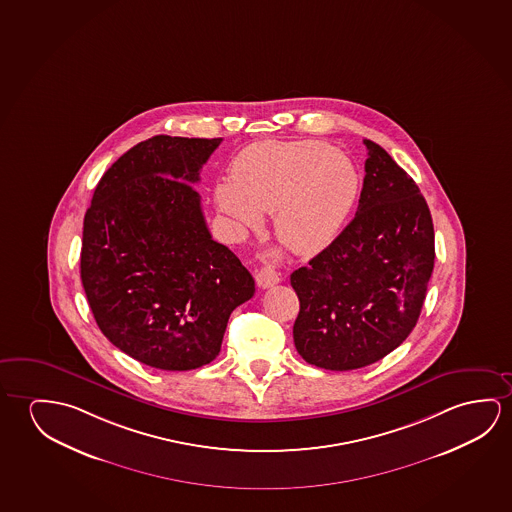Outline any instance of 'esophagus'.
<instances>
[{"instance_id":"esophagus-1","label":"esophagus","mask_w":512,"mask_h":512,"mask_svg":"<svg viewBox=\"0 0 512 512\" xmlns=\"http://www.w3.org/2000/svg\"><path fill=\"white\" fill-rule=\"evenodd\" d=\"M255 280L259 287H273L280 282V273L275 266V252L262 255V266L255 269Z\"/></svg>"}]
</instances>
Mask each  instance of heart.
Listing matches in <instances>:
<instances>
[{
    "label": "heart",
    "mask_w": 512,
    "mask_h": 512,
    "mask_svg": "<svg viewBox=\"0 0 512 512\" xmlns=\"http://www.w3.org/2000/svg\"><path fill=\"white\" fill-rule=\"evenodd\" d=\"M360 191L356 166L328 143L266 142L239 156L232 186L216 189V204L241 227H259V213L275 214L280 243L314 255L342 234Z\"/></svg>",
    "instance_id": "heart-1"
}]
</instances>
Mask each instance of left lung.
I'll return each instance as SVG.
<instances>
[{
    "mask_svg": "<svg viewBox=\"0 0 512 512\" xmlns=\"http://www.w3.org/2000/svg\"><path fill=\"white\" fill-rule=\"evenodd\" d=\"M362 195L335 243L291 275L299 298L294 346L326 370L367 367L415 328L434 268L433 218L415 181L363 140Z\"/></svg>",
    "mask_w": 512,
    "mask_h": 512,
    "instance_id": "obj_1",
    "label": "left lung"
}]
</instances>
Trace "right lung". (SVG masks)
<instances>
[{
	"instance_id": "1",
	"label": "right lung",
	"mask_w": 512,
	"mask_h": 512,
	"mask_svg": "<svg viewBox=\"0 0 512 512\" xmlns=\"http://www.w3.org/2000/svg\"><path fill=\"white\" fill-rule=\"evenodd\" d=\"M221 138L152 136L97 184L83 221L81 282L113 346L161 370L213 362L228 317L255 292L216 243L195 182Z\"/></svg>"
}]
</instances>
